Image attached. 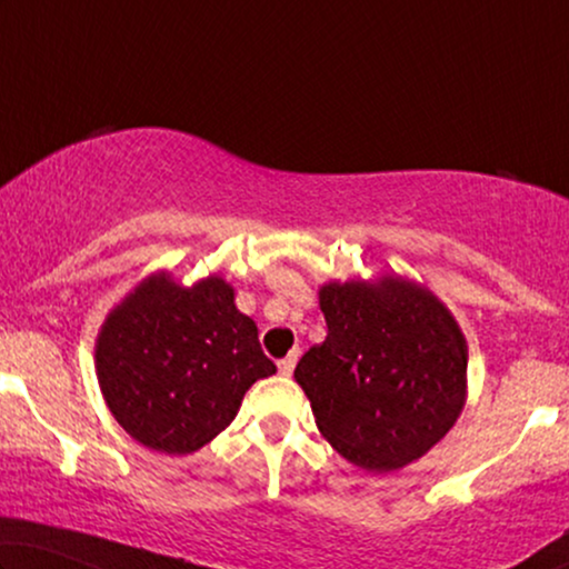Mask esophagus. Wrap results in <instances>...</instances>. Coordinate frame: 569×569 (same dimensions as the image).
Returning <instances> with one entry per match:
<instances>
[{
  "mask_svg": "<svg viewBox=\"0 0 569 569\" xmlns=\"http://www.w3.org/2000/svg\"><path fill=\"white\" fill-rule=\"evenodd\" d=\"M295 362H298V349H295V352L287 355L284 360H279V372H282V376H292Z\"/></svg>",
  "mask_w": 569,
  "mask_h": 569,
  "instance_id": "1",
  "label": "esophagus"
}]
</instances>
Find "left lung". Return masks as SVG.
Segmentation results:
<instances>
[{
	"mask_svg": "<svg viewBox=\"0 0 569 569\" xmlns=\"http://www.w3.org/2000/svg\"><path fill=\"white\" fill-rule=\"evenodd\" d=\"M329 326L295 380L333 450L365 471H393L446 438L466 401L469 349L450 310L401 277L329 282Z\"/></svg>",
	"mask_w": 569,
	"mask_h": 569,
	"instance_id": "8db88e82",
	"label": "left lung"
}]
</instances>
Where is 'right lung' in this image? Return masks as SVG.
<instances>
[{"instance_id":"right-lung-1","label":"right lung","mask_w":569,"mask_h":569,"mask_svg":"<svg viewBox=\"0 0 569 569\" xmlns=\"http://www.w3.org/2000/svg\"><path fill=\"white\" fill-rule=\"evenodd\" d=\"M96 370L108 409L131 438L186 456L217 438L248 388L274 376L277 365L222 277L183 287L152 274L108 313Z\"/></svg>"}]
</instances>
